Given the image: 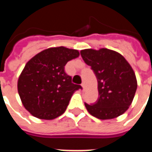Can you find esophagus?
Wrapping results in <instances>:
<instances>
[{
  "mask_svg": "<svg viewBox=\"0 0 152 152\" xmlns=\"http://www.w3.org/2000/svg\"><path fill=\"white\" fill-rule=\"evenodd\" d=\"M81 86H82L83 90H85V84H81Z\"/></svg>",
  "mask_w": 152,
  "mask_h": 152,
  "instance_id": "obj_1",
  "label": "esophagus"
}]
</instances>
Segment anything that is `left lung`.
Listing matches in <instances>:
<instances>
[{"instance_id":"obj_1","label":"left lung","mask_w":152,"mask_h":152,"mask_svg":"<svg viewBox=\"0 0 152 152\" xmlns=\"http://www.w3.org/2000/svg\"><path fill=\"white\" fill-rule=\"evenodd\" d=\"M80 55L98 80V101L90 105L85 103L89 114L100 120H111L124 113L137 87L130 64L120 53L106 48L82 50Z\"/></svg>"}]
</instances>
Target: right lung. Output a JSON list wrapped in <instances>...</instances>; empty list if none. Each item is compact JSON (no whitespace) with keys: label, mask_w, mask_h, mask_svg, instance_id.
<instances>
[{"label":"right lung","mask_w":152,"mask_h":152,"mask_svg":"<svg viewBox=\"0 0 152 152\" xmlns=\"http://www.w3.org/2000/svg\"><path fill=\"white\" fill-rule=\"evenodd\" d=\"M79 55L77 50L52 47L26 63L18 77V92L23 107L33 116L53 120L66 111L74 92L81 86L72 83L64 66Z\"/></svg>","instance_id":"right-lung-1"}]
</instances>
